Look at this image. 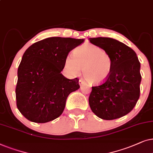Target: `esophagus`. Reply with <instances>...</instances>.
I'll return each mask as SVG.
<instances>
[{
    "mask_svg": "<svg viewBox=\"0 0 153 153\" xmlns=\"http://www.w3.org/2000/svg\"><path fill=\"white\" fill-rule=\"evenodd\" d=\"M84 83H85V82H84V81H82V80H79V85H80V86H82V85L84 84Z\"/></svg>",
    "mask_w": 153,
    "mask_h": 153,
    "instance_id": "esophagus-1",
    "label": "esophagus"
}]
</instances>
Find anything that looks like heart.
<instances>
[{
	"label": "heart",
	"instance_id": "b5f03b06",
	"mask_svg": "<svg viewBox=\"0 0 153 153\" xmlns=\"http://www.w3.org/2000/svg\"><path fill=\"white\" fill-rule=\"evenodd\" d=\"M65 67L73 76L80 74L82 68L84 78L89 84L101 85L111 75L113 62L109 53L100 47L85 43L75 49L73 56H66Z\"/></svg>",
	"mask_w": 153,
	"mask_h": 153
}]
</instances>
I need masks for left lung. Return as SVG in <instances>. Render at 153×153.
I'll return each mask as SVG.
<instances>
[{"mask_svg": "<svg viewBox=\"0 0 153 153\" xmlns=\"http://www.w3.org/2000/svg\"><path fill=\"white\" fill-rule=\"evenodd\" d=\"M91 43L109 53L113 67L108 80L92 87L89 97L91 110L97 117L111 120L132 111L140 97V64L136 52L111 38H91Z\"/></svg>", "mask_w": 153, "mask_h": 153, "instance_id": "1", "label": "left lung"}]
</instances>
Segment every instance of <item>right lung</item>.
I'll list each match as a JSON object with an SVG mask.
<instances>
[{"instance_id":"1","label":"right lung","mask_w":153,"mask_h":153,"mask_svg":"<svg viewBox=\"0 0 153 153\" xmlns=\"http://www.w3.org/2000/svg\"><path fill=\"white\" fill-rule=\"evenodd\" d=\"M84 39L52 37L36 42L24 53L17 71V106L28 120L45 123L62 115L68 96L80 88L79 79L61 72L68 53Z\"/></svg>"}]
</instances>
